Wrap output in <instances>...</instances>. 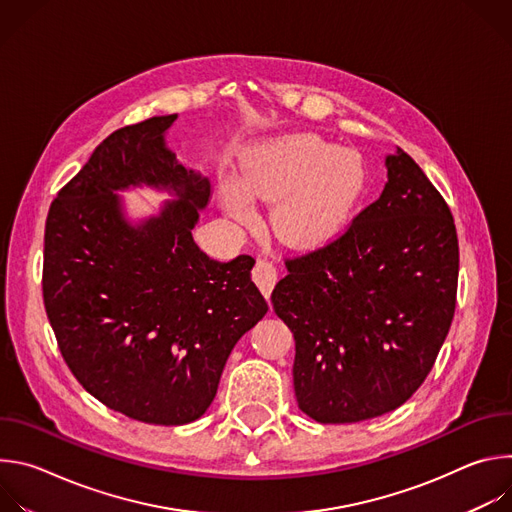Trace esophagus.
<instances>
[{
    "instance_id": "obj_1",
    "label": "esophagus",
    "mask_w": 512,
    "mask_h": 512,
    "mask_svg": "<svg viewBox=\"0 0 512 512\" xmlns=\"http://www.w3.org/2000/svg\"><path fill=\"white\" fill-rule=\"evenodd\" d=\"M253 279L259 285V289L263 291V296L269 298L275 283H277V269H275V265L265 261V259H259L255 269H253Z\"/></svg>"
}]
</instances>
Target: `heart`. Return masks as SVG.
I'll return each mask as SVG.
<instances>
[{"label": "heart", "mask_w": 512, "mask_h": 512, "mask_svg": "<svg viewBox=\"0 0 512 512\" xmlns=\"http://www.w3.org/2000/svg\"><path fill=\"white\" fill-rule=\"evenodd\" d=\"M369 184L364 158L316 133H285L257 143L241 166V184H223V204L237 223H253L247 193L277 202L271 227L279 241L312 249L336 239Z\"/></svg>", "instance_id": "obj_1"}]
</instances>
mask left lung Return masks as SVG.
<instances>
[{
  "mask_svg": "<svg viewBox=\"0 0 512 512\" xmlns=\"http://www.w3.org/2000/svg\"><path fill=\"white\" fill-rule=\"evenodd\" d=\"M387 182L350 229L289 259L275 314L294 332V389L318 423L401 407L425 381L456 310L458 235L423 170L397 148Z\"/></svg>",
  "mask_w": 512,
  "mask_h": 512,
  "instance_id": "8db88e82",
  "label": "left lung"
}]
</instances>
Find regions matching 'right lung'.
<instances>
[{"instance_id":"right-lung-1","label":"right lung","mask_w":512,"mask_h":512,"mask_svg":"<svg viewBox=\"0 0 512 512\" xmlns=\"http://www.w3.org/2000/svg\"><path fill=\"white\" fill-rule=\"evenodd\" d=\"M178 115L113 131L56 196L44 233V306L77 381L103 405L156 425L196 421L227 358L269 310L255 259H210L192 239L212 186L168 143ZM164 191L131 219L120 194Z\"/></svg>"}]
</instances>
